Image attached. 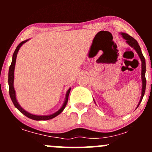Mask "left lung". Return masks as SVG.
<instances>
[{
	"instance_id": "obj_1",
	"label": "left lung",
	"mask_w": 152,
	"mask_h": 152,
	"mask_svg": "<svg viewBox=\"0 0 152 152\" xmlns=\"http://www.w3.org/2000/svg\"><path fill=\"white\" fill-rule=\"evenodd\" d=\"M120 34L121 35V36L123 37L124 39L126 40V42L128 45L133 48L134 50H136L138 56H139V58L141 59V61H142V94H141V98L139 100V104H138L137 107L139 106L140 103L142 102L143 96H144V93H145L146 90V78H145V73H146V61L145 58H144V56H143L142 50H141L140 46H139V43L134 38H132V36H129V34H126V33H120Z\"/></svg>"
}]
</instances>
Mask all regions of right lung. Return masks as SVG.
Listing matches in <instances>:
<instances>
[{"instance_id":"obj_1","label":"right lung","mask_w":152,"mask_h":152,"mask_svg":"<svg viewBox=\"0 0 152 152\" xmlns=\"http://www.w3.org/2000/svg\"><path fill=\"white\" fill-rule=\"evenodd\" d=\"M28 41H29V39H27L26 40V41H22V42L16 47V49L15 50L14 53L13 54V57H12V62L9 67V71H8V85H9L10 97V99H11L13 104H14L15 107L20 112H21L23 114H24L26 116H27L28 118H31V119L33 120H36V121H44V120L51 119V118L56 117V116H57L58 115L60 114L61 113L64 111V109H65L66 104H67V102H68V99H69V93H70L71 88H69V90H68L67 92H66L65 100H64V103H63L62 106L59 109V110H58V111H56V112L53 113V114H49V115H35L28 112V111H26V110L23 109L21 106H20V104H18V101H17L16 95H15V91L14 89V86H13V82H14V70H15V61H16L17 54H18V50L20 49V47L22 46V45L24 44L26 42H27Z\"/></svg>"}]
</instances>
